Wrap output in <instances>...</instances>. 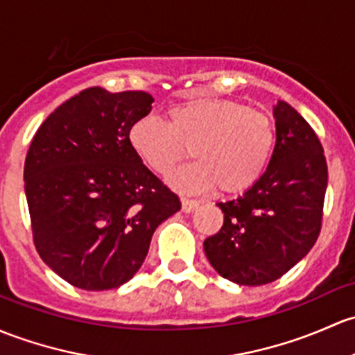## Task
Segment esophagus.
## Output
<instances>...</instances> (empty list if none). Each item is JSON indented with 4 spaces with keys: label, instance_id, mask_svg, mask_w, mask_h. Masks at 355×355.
<instances>
[{
    "label": "esophagus",
    "instance_id": "obj_1",
    "mask_svg": "<svg viewBox=\"0 0 355 355\" xmlns=\"http://www.w3.org/2000/svg\"><path fill=\"white\" fill-rule=\"evenodd\" d=\"M199 207V200L187 199V197H182V211L184 212H192Z\"/></svg>",
    "mask_w": 355,
    "mask_h": 355
}]
</instances>
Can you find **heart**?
Instances as JSON below:
<instances>
[{"mask_svg": "<svg viewBox=\"0 0 355 355\" xmlns=\"http://www.w3.org/2000/svg\"><path fill=\"white\" fill-rule=\"evenodd\" d=\"M129 143L143 163L166 177L190 155L196 162L171 177L184 192L241 193L257 184L272 158L275 129L270 117L227 98H190L166 110V124L139 119Z\"/></svg>", "mask_w": 355, "mask_h": 355, "instance_id": "1", "label": "heart"}]
</instances>
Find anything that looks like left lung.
Here are the masks:
<instances>
[{
	"label": "left lung",
	"instance_id": "left-lung-1",
	"mask_svg": "<svg viewBox=\"0 0 355 355\" xmlns=\"http://www.w3.org/2000/svg\"><path fill=\"white\" fill-rule=\"evenodd\" d=\"M275 148L266 173L243 196L218 202L223 227L204 241L221 277L240 286L277 281L318 240L328 170L322 143L289 103L274 105Z\"/></svg>",
	"mask_w": 355,
	"mask_h": 355
}]
</instances>
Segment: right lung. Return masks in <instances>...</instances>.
<instances>
[{"label":"right lung","instance_id":"1","mask_svg":"<svg viewBox=\"0 0 355 355\" xmlns=\"http://www.w3.org/2000/svg\"><path fill=\"white\" fill-rule=\"evenodd\" d=\"M153 102L146 92L92 87L59 105L33 136L24 168L33 243L71 286L125 284L156 227L180 211V199L129 143L130 125Z\"/></svg>","mask_w":355,"mask_h":355}]
</instances>
